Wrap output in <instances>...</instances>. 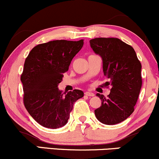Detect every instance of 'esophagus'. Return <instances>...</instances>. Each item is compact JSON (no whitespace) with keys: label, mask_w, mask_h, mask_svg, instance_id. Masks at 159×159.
I'll list each match as a JSON object with an SVG mask.
<instances>
[{"label":"esophagus","mask_w":159,"mask_h":159,"mask_svg":"<svg viewBox=\"0 0 159 159\" xmlns=\"http://www.w3.org/2000/svg\"><path fill=\"white\" fill-rule=\"evenodd\" d=\"M84 94L86 96H94L95 94L93 93H91V92H85Z\"/></svg>","instance_id":"34e87169"}]
</instances>
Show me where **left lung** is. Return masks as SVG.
I'll use <instances>...</instances> for the list:
<instances>
[{"mask_svg": "<svg viewBox=\"0 0 159 159\" xmlns=\"http://www.w3.org/2000/svg\"><path fill=\"white\" fill-rule=\"evenodd\" d=\"M90 47L102 59L104 75L110 80L111 93L96 94L102 105L95 110L98 121L115 125L126 120L134 110L142 86L141 63L134 48L117 38H95Z\"/></svg>", "mask_w": 159, "mask_h": 159, "instance_id": "left-lung-1", "label": "left lung"}]
</instances>
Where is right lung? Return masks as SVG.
<instances>
[{
    "instance_id": "1",
    "label": "right lung",
    "mask_w": 159,
    "mask_h": 159,
    "mask_svg": "<svg viewBox=\"0 0 159 159\" xmlns=\"http://www.w3.org/2000/svg\"><path fill=\"white\" fill-rule=\"evenodd\" d=\"M83 45V39L50 41L34 47L25 60L21 75L24 105L43 126L57 129L65 125L74 103L84 96L80 90L63 93L57 87Z\"/></svg>"
}]
</instances>
